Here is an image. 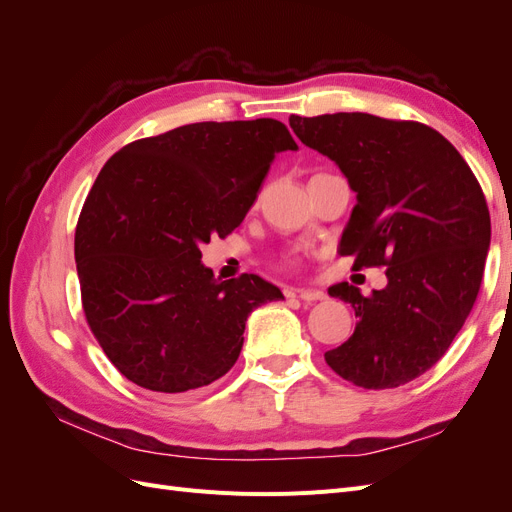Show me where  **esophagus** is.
I'll use <instances>...</instances> for the list:
<instances>
[{
    "label": "esophagus",
    "mask_w": 512,
    "mask_h": 512,
    "mask_svg": "<svg viewBox=\"0 0 512 512\" xmlns=\"http://www.w3.org/2000/svg\"><path fill=\"white\" fill-rule=\"evenodd\" d=\"M297 297L301 301H307V303H314V301H322L327 294H324L322 290H312V288H301L297 290Z\"/></svg>",
    "instance_id": "1"
}]
</instances>
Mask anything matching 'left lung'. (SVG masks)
<instances>
[{
	"label": "left lung",
	"mask_w": 512,
	"mask_h": 512,
	"mask_svg": "<svg viewBox=\"0 0 512 512\" xmlns=\"http://www.w3.org/2000/svg\"><path fill=\"white\" fill-rule=\"evenodd\" d=\"M290 128L356 192L339 252L356 271L386 267L389 280L369 297L348 282L329 288L359 322L324 359L363 389H395L436 365L472 312L491 241L485 194L425 123L335 113L290 115Z\"/></svg>",
	"instance_id": "left-lung-1"
}]
</instances>
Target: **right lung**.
<instances>
[{
  "label": "right lung",
  "mask_w": 512,
  "mask_h": 512,
  "mask_svg": "<svg viewBox=\"0 0 512 512\" xmlns=\"http://www.w3.org/2000/svg\"><path fill=\"white\" fill-rule=\"evenodd\" d=\"M297 151L277 119L200 121L119 149L74 235L91 333L130 382L192 393L237 363L247 316L282 290L258 275L220 282L200 245L250 211L275 153Z\"/></svg>",
  "instance_id": "obj_1"
}]
</instances>
